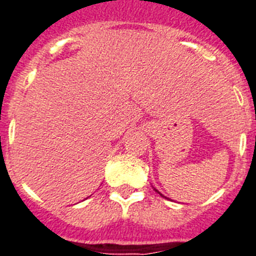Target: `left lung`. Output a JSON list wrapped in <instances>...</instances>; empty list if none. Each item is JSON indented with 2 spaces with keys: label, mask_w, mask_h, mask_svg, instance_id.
<instances>
[{
  "label": "left lung",
  "mask_w": 256,
  "mask_h": 256,
  "mask_svg": "<svg viewBox=\"0 0 256 256\" xmlns=\"http://www.w3.org/2000/svg\"><path fill=\"white\" fill-rule=\"evenodd\" d=\"M154 190H156V192H157V193H158V194H160V196H162V197H165V196L162 194V193H161V192H158V190H156V188H154ZM165 198H168V197H165Z\"/></svg>",
  "instance_id": "8db88e82"
}]
</instances>
